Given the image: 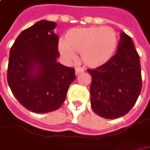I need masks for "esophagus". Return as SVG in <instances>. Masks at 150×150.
I'll list each match as a JSON object with an SVG mask.
<instances>
[{
    "label": "esophagus",
    "instance_id": "esophagus-1",
    "mask_svg": "<svg viewBox=\"0 0 150 150\" xmlns=\"http://www.w3.org/2000/svg\"><path fill=\"white\" fill-rule=\"evenodd\" d=\"M84 72V68H82V67H76V69H75V73H76V75H78L80 72Z\"/></svg>",
    "mask_w": 150,
    "mask_h": 150
}]
</instances>
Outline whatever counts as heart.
Returning a JSON list of instances; mask_svg holds the SVG:
<instances>
[{"label": "heart", "mask_w": 150, "mask_h": 150, "mask_svg": "<svg viewBox=\"0 0 150 150\" xmlns=\"http://www.w3.org/2000/svg\"><path fill=\"white\" fill-rule=\"evenodd\" d=\"M118 44V35L112 28L91 26L68 32L66 42H59V51L68 60L77 58L75 51L81 53L84 63L89 66H99L112 57Z\"/></svg>", "instance_id": "heart-1"}]
</instances>
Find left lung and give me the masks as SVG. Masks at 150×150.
<instances>
[{
    "instance_id": "left-lung-1",
    "label": "left lung",
    "mask_w": 150,
    "mask_h": 150,
    "mask_svg": "<svg viewBox=\"0 0 150 150\" xmlns=\"http://www.w3.org/2000/svg\"><path fill=\"white\" fill-rule=\"evenodd\" d=\"M87 71L92 76L91 106L95 113L111 119L129 112L142 88L139 56L130 37L121 33L116 54Z\"/></svg>"
}]
</instances>
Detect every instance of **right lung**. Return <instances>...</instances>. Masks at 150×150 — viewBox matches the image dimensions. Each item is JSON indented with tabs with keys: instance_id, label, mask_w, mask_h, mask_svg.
<instances>
[{
	"instance_id": "obj_1",
	"label": "right lung",
	"mask_w": 150,
	"mask_h": 150,
	"mask_svg": "<svg viewBox=\"0 0 150 150\" xmlns=\"http://www.w3.org/2000/svg\"><path fill=\"white\" fill-rule=\"evenodd\" d=\"M56 23L40 21L21 32L10 50L7 83L14 97L38 113L58 109L75 79L73 67L57 62Z\"/></svg>"
}]
</instances>
